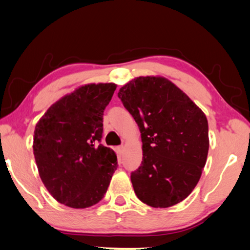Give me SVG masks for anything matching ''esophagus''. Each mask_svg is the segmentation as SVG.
I'll list each match as a JSON object with an SVG mask.
<instances>
[{
    "label": "esophagus",
    "instance_id": "esophagus-1",
    "mask_svg": "<svg viewBox=\"0 0 250 250\" xmlns=\"http://www.w3.org/2000/svg\"><path fill=\"white\" fill-rule=\"evenodd\" d=\"M117 150H118L119 153H121V151L124 150V146H118V147H117Z\"/></svg>",
    "mask_w": 250,
    "mask_h": 250
}]
</instances>
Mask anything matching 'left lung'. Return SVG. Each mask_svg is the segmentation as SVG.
Instances as JSON below:
<instances>
[{
    "label": "left lung",
    "instance_id": "1",
    "mask_svg": "<svg viewBox=\"0 0 250 250\" xmlns=\"http://www.w3.org/2000/svg\"><path fill=\"white\" fill-rule=\"evenodd\" d=\"M118 97L138 124L143 143L142 164L131 173L136 196L155 208L182 202L206 165V116L163 77L136 78L121 87Z\"/></svg>",
    "mask_w": 250,
    "mask_h": 250
}]
</instances>
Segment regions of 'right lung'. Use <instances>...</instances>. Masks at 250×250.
<instances>
[{
  "mask_svg": "<svg viewBox=\"0 0 250 250\" xmlns=\"http://www.w3.org/2000/svg\"><path fill=\"white\" fill-rule=\"evenodd\" d=\"M115 83L80 86L53 104L36 125L39 174L58 203L87 208L103 199L115 170V151L100 144L103 115Z\"/></svg>",
  "mask_w": 250,
  "mask_h": 250,
  "instance_id": "1",
  "label": "right lung"
}]
</instances>
